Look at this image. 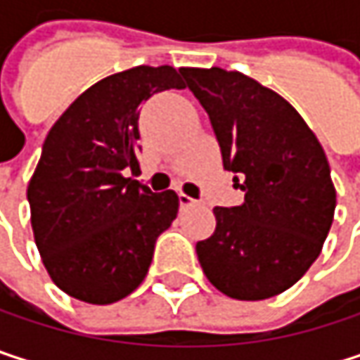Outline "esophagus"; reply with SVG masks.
Masks as SVG:
<instances>
[{"mask_svg":"<svg viewBox=\"0 0 360 360\" xmlns=\"http://www.w3.org/2000/svg\"><path fill=\"white\" fill-rule=\"evenodd\" d=\"M179 204L183 206V208H187V206H193V204H195V200H193V198H189L187 193H183V191H181V193H179Z\"/></svg>","mask_w":360,"mask_h":360,"instance_id":"esophagus-1","label":"esophagus"}]
</instances>
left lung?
<instances>
[{
  "instance_id": "8db88e82",
  "label": "left lung",
  "mask_w": 360,
  "mask_h": 360,
  "mask_svg": "<svg viewBox=\"0 0 360 360\" xmlns=\"http://www.w3.org/2000/svg\"><path fill=\"white\" fill-rule=\"evenodd\" d=\"M183 77L244 191L240 206L212 208L214 233L195 244L202 271L229 298L277 296L317 260L333 221L323 148L298 110L248 75L212 66Z\"/></svg>"
}]
</instances>
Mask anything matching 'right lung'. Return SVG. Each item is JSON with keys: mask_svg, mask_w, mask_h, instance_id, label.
<instances>
[{"mask_svg": "<svg viewBox=\"0 0 360 360\" xmlns=\"http://www.w3.org/2000/svg\"><path fill=\"white\" fill-rule=\"evenodd\" d=\"M185 68L135 66L91 85L49 129L29 181L37 250L51 281L89 304L129 296L148 275L156 238L179 210L173 189L124 177L139 169V106L185 89Z\"/></svg>", "mask_w": 360, "mask_h": 360, "instance_id": "right-lung-1", "label": "right lung"}]
</instances>
